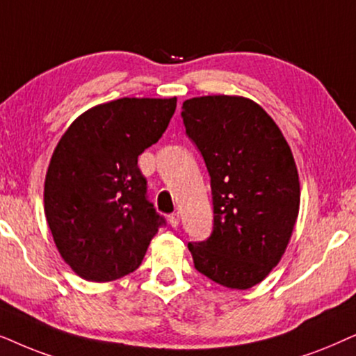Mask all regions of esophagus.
<instances>
[{
	"mask_svg": "<svg viewBox=\"0 0 356 356\" xmlns=\"http://www.w3.org/2000/svg\"><path fill=\"white\" fill-rule=\"evenodd\" d=\"M169 222L172 227H177L179 222H181V215H179V213H172V215H169Z\"/></svg>",
	"mask_w": 356,
	"mask_h": 356,
	"instance_id": "obj_1",
	"label": "esophagus"
}]
</instances>
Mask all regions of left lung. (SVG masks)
I'll return each instance as SVG.
<instances>
[{
  "label": "left lung",
  "mask_w": 356,
  "mask_h": 356,
  "mask_svg": "<svg viewBox=\"0 0 356 356\" xmlns=\"http://www.w3.org/2000/svg\"><path fill=\"white\" fill-rule=\"evenodd\" d=\"M182 118L205 159L215 213L210 238L188 243L193 264L218 285L249 290L282 260L300 213L290 145L248 97L187 99Z\"/></svg>",
  "instance_id": "left-lung-1"
}]
</instances>
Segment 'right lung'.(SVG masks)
I'll return each mask as SVG.
<instances>
[{"label": "right lung", "mask_w": 356, "mask_h": 356, "mask_svg": "<svg viewBox=\"0 0 356 356\" xmlns=\"http://www.w3.org/2000/svg\"><path fill=\"white\" fill-rule=\"evenodd\" d=\"M177 97H122L68 127L45 175V216L76 275L112 282L140 267L164 225L146 197L138 156L168 129Z\"/></svg>", "instance_id": "obj_1"}]
</instances>
